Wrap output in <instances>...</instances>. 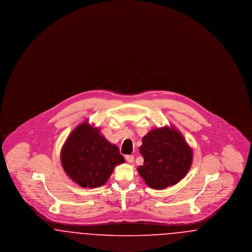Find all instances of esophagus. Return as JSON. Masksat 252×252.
Returning a JSON list of instances; mask_svg holds the SVG:
<instances>
[{
	"label": "esophagus",
	"mask_w": 252,
	"mask_h": 252,
	"mask_svg": "<svg viewBox=\"0 0 252 252\" xmlns=\"http://www.w3.org/2000/svg\"><path fill=\"white\" fill-rule=\"evenodd\" d=\"M126 161H127V162L132 163V162L134 161V156H132V155H127V156H126Z\"/></svg>",
	"instance_id": "esophagus-1"
}]
</instances>
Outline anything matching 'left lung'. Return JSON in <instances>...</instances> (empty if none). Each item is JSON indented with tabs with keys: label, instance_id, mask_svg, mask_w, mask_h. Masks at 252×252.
I'll return each instance as SVG.
<instances>
[{
	"label": "left lung",
	"instance_id": "8db88e82",
	"mask_svg": "<svg viewBox=\"0 0 252 252\" xmlns=\"http://www.w3.org/2000/svg\"><path fill=\"white\" fill-rule=\"evenodd\" d=\"M140 153L144 161L137 168L138 173L153 189H165L177 184L192 165V148L174 126L148 132L143 138Z\"/></svg>",
	"mask_w": 252,
	"mask_h": 252
}]
</instances>
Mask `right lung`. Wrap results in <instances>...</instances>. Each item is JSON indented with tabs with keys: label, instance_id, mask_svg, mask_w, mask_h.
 Here are the masks:
<instances>
[{
	"label": "right lung",
	"instance_id": "obj_1",
	"mask_svg": "<svg viewBox=\"0 0 252 252\" xmlns=\"http://www.w3.org/2000/svg\"><path fill=\"white\" fill-rule=\"evenodd\" d=\"M60 159L68 177L83 188L104 185L115 166L125 162L118 147L88 120L71 132L61 149Z\"/></svg>",
	"mask_w": 252,
	"mask_h": 252
}]
</instances>
